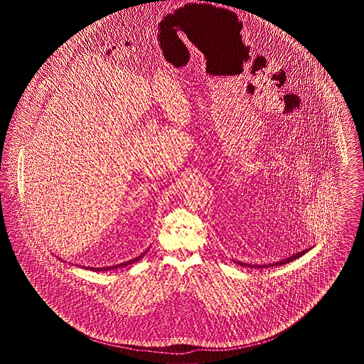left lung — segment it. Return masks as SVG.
<instances>
[{"label": "left lung", "mask_w": 364, "mask_h": 364, "mask_svg": "<svg viewBox=\"0 0 364 364\" xmlns=\"http://www.w3.org/2000/svg\"><path fill=\"white\" fill-rule=\"evenodd\" d=\"M307 252V250L306 251H301V252H297V254H294V255H292V257H289V258H287V259L281 260V262H276V263H270V264H259V266H252V264H244V263H242L240 262V264H242V266H248V267H258V269H263V267H272V266H277V264H285V263H289L291 260L297 259V258H300L301 255H304Z\"/></svg>", "instance_id": "1"}]
</instances>
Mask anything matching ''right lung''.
Listing matches in <instances>:
<instances>
[{
  "mask_svg": "<svg viewBox=\"0 0 364 364\" xmlns=\"http://www.w3.org/2000/svg\"><path fill=\"white\" fill-rule=\"evenodd\" d=\"M144 254H146V252H144ZM144 254L139 255L138 258H135V259L128 260V262H125V263H120V264H116V266H107V267H91V270H95V272H105V270H112V269H117V267H122V266H128V264H131V263H134V262H138L139 259H141Z\"/></svg>",
  "mask_w": 364,
  "mask_h": 364,
  "instance_id": "right-lung-1",
  "label": "right lung"
}]
</instances>
